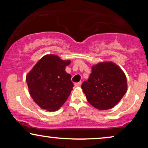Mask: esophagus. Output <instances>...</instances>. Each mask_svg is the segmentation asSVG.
<instances>
[{
	"mask_svg": "<svg viewBox=\"0 0 148 148\" xmlns=\"http://www.w3.org/2000/svg\"><path fill=\"white\" fill-rule=\"evenodd\" d=\"M82 82H78V83H76L75 84V87H80L81 86H82Z\"/></svg>",
	"mask_w": 148,
	"mask_h": 148,
	"instance_id": "obj_1",
	"label": "esophagus"
}]
</instances>
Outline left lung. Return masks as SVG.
<instances>
[{"label":"left lung","instance_id":"8db88e82","mask_svg":"<svg viewBox=\"0 0 148 148\" xmlns=\"http://www.w3.org/2000/svg\"><path fill=\"white\" fill-rule=\"evenodd\" d=\"M87 100L98 110H108L119 102L127 90L126 76L118 65L103 62L92 66L88 81L82 85Z\"/></svg>","mask_w":148,"mask_h":148}]
</instances>
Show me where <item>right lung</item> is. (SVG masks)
<instances>
[{"label":"right lung","instance_id":"1","mask_svg":"<svg viewBox=\"0 0 148 148\" xmlns=\"http://www.w3.org/2000/svg\"><path fill=\"white\" fill-rule=\"evenodd\" d=\"M71 60L58 56H43L26 76L30 96L40 108L56 111L67 100L73 87L71 75L65 71Z\"/></svg>","mask_w":148,"mask_h":148}]
</instances>
